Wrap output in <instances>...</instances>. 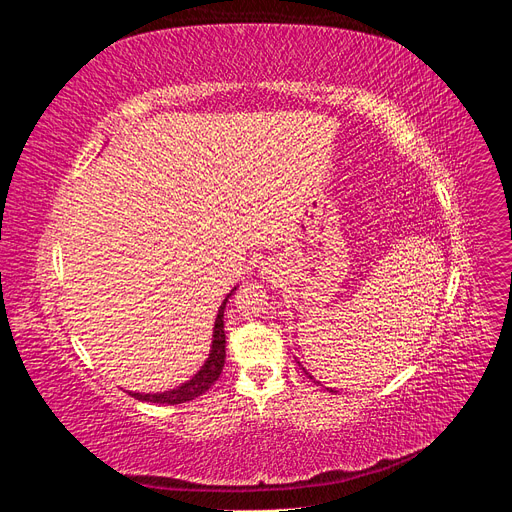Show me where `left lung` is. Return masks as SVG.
<instances>
[{"label": "left lung", "instance_id": "8db88e82", "mask_svg": "<svg viewBox=\"0 0 512 512\" xmlns=\"http://www.w3.org/2000/svg\"><path fill=\"white\" fill-rule=\"evenodd\" d=\"M299 367H301V365H299ZM303 371H305V367H303ZM305 374H307V371H305ZM307 376H309V374H307ZM309 378H312V380H314V376H309Z\"/></svg>", "mask_w": 512, "mask_h": 512}]
</instances>
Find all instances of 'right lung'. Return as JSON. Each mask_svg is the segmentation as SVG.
Wrapping results in <instances>:
<instances>
[{
  "label": "right lung",
  "instance_id": "add662e5",
  "mask_svg": "<svg viewBox=\"0 0 512 512\" xmlns=\"http://www.w3.org/2000/svg\"><path fill=\"white\" fill-rule=\"evenodd\" d=\"M237 290V286L232 288L226 299L222 301L218 316H215V324H213V337H211V350L205 365L200 367L196 374L185 380L183 384H179L177 389H170L164 393H132V397H136L138 401H149V404H166V406H177V404H185V401H192L196 397H200L203 393H207L213 382L220 378L222 367H224V359H226V335H224V309L228 299L232 297V292Z\"/></svg>",
  "mask_w": 512,
  "mask_h": 512
}]
</instances>
